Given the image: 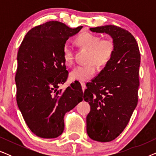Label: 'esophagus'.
Returning <instances> with one entry per match:
<instances>
[{"instance_id": "esophagus-1", "label": "esophagus", "mask_w": 156, "mask_h": 156, "mask_svg": "<svg viewBox=\"0 0 156 156\" xmlns=\"http://www.w3.org/2000/svg\"><path fill=\"white\" fill-rule=\"evenodd\" d=\"M81 85H82V91H84L85 89H86V84H85V83L84 82H81Z\"/></svg>"}]
</instances>
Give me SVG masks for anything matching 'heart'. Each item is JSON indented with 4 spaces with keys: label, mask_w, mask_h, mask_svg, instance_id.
<instances>
[{
    "label": "heart",
    "mask_w": 156,
    "mask_h": 156,
    "mask_svg": "<svg viewBox=\"0 0 156 156\" xmlns=\"http://www.w3.org/2000/svg\"><path fill=\"white\" fill-rule=\"evenodd\" d=\"M76 43L81 47L89 50L88 63L76 66L70 72L72 80L87 81L93 77L97 70V64L104 66L107 64L114 55L115 42L112 38H104L91 33H84L76 38ZM63 59L67 65L74 62V49L68 42L64 44L62 49Z\"/></svg>",
    "instance_id": "b5f03b06"
}]
</instances>
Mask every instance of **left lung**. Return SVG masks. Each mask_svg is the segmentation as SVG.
Masks as SVG:
<instances>
[{
    "label": "left lung",
    "mask_w": 156,
    "mask_h": 156,
    "mask_svg": "<svg viewBox=\"0 0 156 156\" xmlns=\"http://www.w3.org/2000/svg\"><path fill=\"white\" fill-rule=\"evenodd\" d=\"M90 30L108 34L116 45L112 59L84 92L91 106L87 134L97 141L109 142L122 133L137 106L140 51L133 36L122 27L109 25Z\"/></svg>",
    "instance_id": "1"
}]
</instances>
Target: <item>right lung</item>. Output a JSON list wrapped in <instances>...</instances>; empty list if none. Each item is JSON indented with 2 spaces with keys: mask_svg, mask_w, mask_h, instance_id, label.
<instances>
[{
  "mask_svg": "<svg viewBox=\"0 0 156 156\" xmlns=\"http://www.w3.org/2000/svg\"><path fill=\"white\" fill-rule=\"evenodd\" d=\"M82 26L70 28L58 21H49L27 32L18 52L16 101L23 119L34 134L54 138L65 129L64 116L83 100L80 82L59 89L69 72L62 49L69 37Z\"/></svg>",
  "mask_w": 156,
  "mask_h": 156,
  "instance_id": "right-lung-1",
  "label": "right lung"
}]
</instances>
